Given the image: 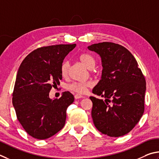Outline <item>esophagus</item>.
<instances>
[{
	"label": "esophagus",
	"instance_id": "obj_1",
	"mask_svg": "<svg viewBox=\"0 0 159 159\" xmlns=\"http://www.w3.org/2000/svg\"><path fill=\"white\" fill-rule=\"evenodd\" d=\"M83 98H84V96H82V95H80V94H76V95H75V99Z\"/></svg>",
	"mask_w": 159,
	"mask_h": 159
}]
</instances>
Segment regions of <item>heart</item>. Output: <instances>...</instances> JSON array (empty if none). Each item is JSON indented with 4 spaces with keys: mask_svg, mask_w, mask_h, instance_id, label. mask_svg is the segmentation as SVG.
Listing matches in <instances>:
<instances>
[{
    "mask_svg": "<svg viewBox=\"0 0 159 159\" xmlns=\"http://www.w3.org/2000/svg\"><path fill=\"white\" fill-rule=\"evenodd\" d=\"M79 58L82 63L84 65L86 68L88 69H91L93 68L95 66V58L92 55L88 53H84L82 54L79 57ZM70 64L68 61H64L61 64V73L62 76L65 77L68 72ZM92 86V83L91 82H73L67 86V89L68 90H70L73 92L83 94L86 93L88 88H90Z\"/></svg>",
    "mask_w": 159,
    "mask_h": 159,
    "instance_id": "b5f03b06",
    "label": "heart"
}]
</instances>
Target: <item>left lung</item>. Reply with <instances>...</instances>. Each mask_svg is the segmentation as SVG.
<instances>
[{
  "label": "left lung",
  "instance_id": "1",
  "mask_svg": "<svg viewBox=\"0 0 159 159\" xmlns=\"http://www.w3.org/2000/svg\"><path fill=\"white\" fill-rule=\"evenodd\" d=\"M100 55L101 80L92 91L105 98L91 96L93 124L110 137L129 133L138 123L144 110L146 81L135 57L119 44L103 42L88 47Z\"/></svg>",
  "mask_w": 159,
  "mask_h": 159
}]
</instances>
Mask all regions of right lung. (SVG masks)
<instances>
[{
  "instance_id": "add662e5",
  "label": "right lung",
  "mask_w": 159,
  "mask_h": 159,
  "mask_svg": "<svg viewBox=\"0 0 159 159\" xmlns=\"http://www.w3.org/2000/svg\"><path fill=\"white\" fill-rule=\"evenodd\" d=\"M76 44L43 47L30 52L21 63L12 93L16 117L28 134L38 140L52 137L63 129L66 110L74 101L69 91L60 98L49 93L62 80L61 66Z\"/></svg>"
}]
</instances>
